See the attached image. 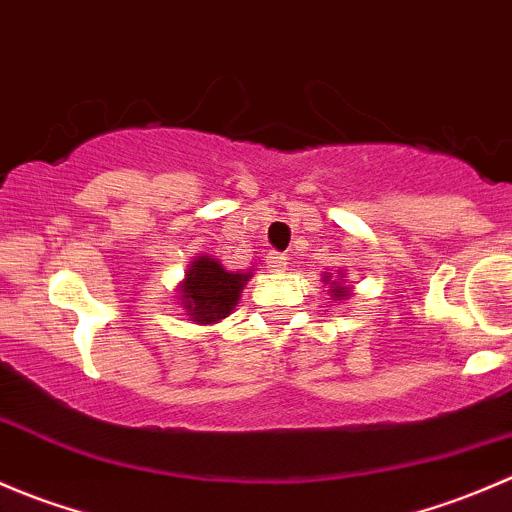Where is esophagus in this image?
I'll return each instance as SVG.
<instances>
[{
	"label": "esophagus",
	"mask_w": 512,
	"mask_h": 512,
	"mask_svg": "<svg viewBox=\"0 0 512 512\" xmlns=\"http://www.w3.org/2000/svg\"><path fill=\"white\" fill-rule=\"evenodd\" d=\"M289 257L287 255H282V252H270V257H267V265H270V270H287V265H289Z\"/></svg>",
	"instance_id": "esophagus-1"
}]
</instances>
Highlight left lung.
Returning <instances> with one entry per match:
<instances>
[{"instance_id": "left-lung-1", "label": "left lung", "mask_w": 512, "mask_h": 512, "mask_svg": "<svg viewBox=\"0 0 512 512\" xmlns=\"http://www.w3.org/2000/svg\"><path fill=\"white\" fill-rule=\"evenodd\" d=\"M329 277H332V275H327V277H324V282H329ZM332 285H334V297H339V299H344V297H347V287H339L337 282H332Z\"/></svg>"}]
</instances>
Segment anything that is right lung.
<instances>
[{
	"label": "right lung",
	"mask_w": 512,
	"mask_h": 512,
	"mask_svg": "<svg viewBox=\"0 0 512 512\" xmlns=\"http://www.w3.org/2000/svg\"><path fill=\"white\" fill-rule=\"evenodd\" d=\"M247 277L250 275H242V272H227L213 257H198L190 265L188 277L183 282V292H180L190 319L198 324H210L227 317L237 304Z\"/></svg>",
	"instance_id": "add662e5"
}]
</instances>
